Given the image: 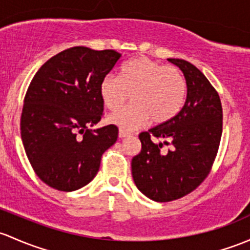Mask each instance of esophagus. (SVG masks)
I'll list each match as a JSON object with an SVG mask.
<instances>
[{
  "mask_svg": "<svg viewBox=\"0 0 250 250\" xmlns=\"http://www.w3.org/2000/svg\"><path fill=\"white\" fill-rule=\"evenodd\" d=\"M130 135V133H128V132H125V130H122V129H120L118 130V138H125V136H129Z\"/></svg>",
  "mask_w": 250,
  "mask_h": 250,
  "instance_id": "esophagus-1",
  "label": "esophagus"
}]
</instances>
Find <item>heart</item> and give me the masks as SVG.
<instances>
[{
  "instance_id": "1",
  "label": "heart",
  "mask_w": 250,
  "mask_h": 250,
  "mask_svg": "<svg viewBox=\"0 0 250 250\" xmlns=\"http://www.w3.org/2000/svg\"><path fill=\"white\" fill-rule=\"evenodd\" d=\"M99 94L105 106L112 111L120 109L132 94L133 104L110 115L107 122L121 129L134 130L149 120L162 125L175 117L186 102L187 81L178 68L165 67L141 56L125 63L120 78L105 75Z\"/></svg>"
}]
</instances>
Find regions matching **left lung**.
Returning <instances> with one entry per match:
<instances>
[{"instance_id":"left-lung-1","label":"left lung","mask_w":250,"mask_h":250,"mask_svg":"<svg viewBox=\"0 0 250 250\" xmlns=\"http://www.w3.org/2000/svg\"><path fill=\"white\" fill-rule=\"evenodd\" d=\"M167 60L187 81L185 105L170 121L140 133L141 152L132 159L134 183L157 202L180 199L200 186L217 156L223 130L222 103L207 78L188 61ZM164 146H170L167 151Z\"/></svg>"}]
</instances>
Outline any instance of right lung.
<instances>
[{"instance_id": "add662e5", "label": "right lung", "mask_w": 250, "mask_h": 250, "mask_svg": "<svg viewBox=\"0 0 250 250\" xmlns=\"http://www.w3.org/2000/svg\"><path fill=\"white\" fill-rule=\"evenodd\" d=\"M115 50L74 46L39 68L23 101L20 129L25 152L49 187L73 191L97 175L116 143V125L92 129L103 116L99 85L120 61Z\"/></svg>"}]
</instances>
